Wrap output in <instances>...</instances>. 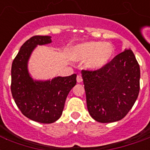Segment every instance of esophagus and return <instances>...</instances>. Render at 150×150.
I'll use <instances>...</instances> for the list:
<instances>
[{
  "mask_svg": "<svg viewBox=\"0 0 150 150\" xmlns=\"http://www.w3.org/2000/svg\"><path fill=\"white\" fill-rule=\"evenodd\" d=\"M77 82H79V83H80V82H82V77L81 75H77Z\"/></svg>",
  "mask_w": 150,
  "mask_h": 150,
  "instance_id": "esophagus-1",
  "label": "esophagus"
}]
</instances>
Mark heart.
Instances as JSON below:
<instances>
[{
  "mask_svg": "<svg viewBox=\"0 0 150 150\" xmlns=\"http://www.w3.org/2000/svg\"><path fill=\"white\" fill-rule=\"evenodd\" d=\"M114 54V47L109 43L89 41L74 46L69 57L73 61H85V65L90 70H98L104 67Z\"/></svg>",
  "mask_w": 150,
  "mask_h": 150,
  "instance_id": "1",
  "label": "heart"
}]
</instances>
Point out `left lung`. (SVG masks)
Here are the masks:
<instances>
[{
  "label": "left lung",
  "instance_id": "left-lung-1",
  "mask_svg": "<svg viewBox=\"0 0 150 150\" xmlns=\"http://www.w3.org/2000/svg\"><path fill=\"white\" fill-rule=\"evenodd\" d=\"M88 111L95 121L110 123L126 116L139 93L140 68L130 49L96 71H82Z\"/></svg>",
  "mask_w": 150,
  "mask_h": 150
}]
</instances>
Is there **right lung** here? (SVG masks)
<instances>
[{
    "instance_id": "add662e5",
    "label": "right lung",
    "mask_w": 150,
    "mask_h": 150,
    "mask_svg": "<svg viewBox=\"0 0 150 150\" xmlns=\"http://www.w3.org/2000/svg\"><path fill=\"white\" fill-rule=\"evenodd\" d=\"M52 42L51 36H35L21 47L11 66V94L17 107L30 120L53 123L61 117L69 92L76 84V74L49 80H35L28 69L32 53L38 45Z\"/></svg>"
}]
</instances>
